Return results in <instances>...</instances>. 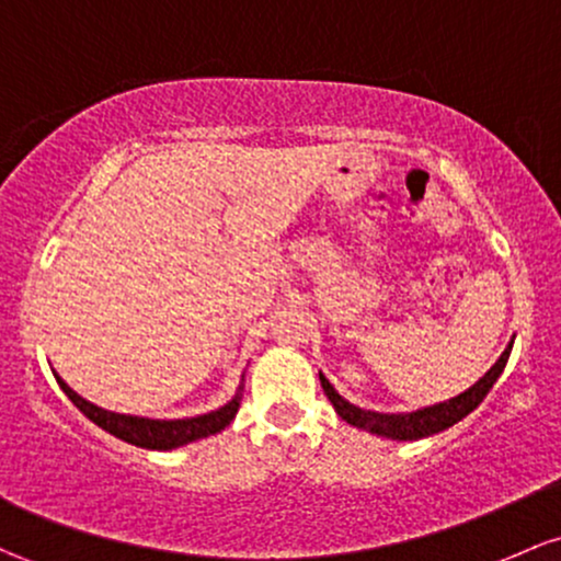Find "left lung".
<instances>
[{
	"mask_svg": "<svg viewBox=\"0 0 561 561\" xmlns=\"http://www.w3.org/2000/svg\"><path fill=\"white\" fill-rule=\"evenodd\" d=\"M516 337V335H514ZM514 337L508 341L506 351L497 356L495 365L490 367L471 389H466L458 397L447 399V402H436L428 404V408H417L410 412H375V410H365L359 404H351L348 399H343L341 393L335 391V386L324 378V373H319V380H322V389L328 393V399L335 408L337 415L343 421L351 423V426L370 431V434L386 436V439H397V442H415V439H426V436L439 434V431L455 426L458 421H463L469 412H473L482 404V399L488 397L495 380L501 378L503 367H506L508 356H511V346H514Z\"/></svg>",
	"mask_w": 561,
	"mask_h": 561,
	"instance_id": "8db88e82",
	"label": "left lung"
}]
</instances>
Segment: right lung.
<instances>
[{
	"mask_svg": "<svg viewBox=\"0 0 561 561\" xmlns=\"http://www.w3.org/2000/svg\"><path fill=\"white\" fill-rule=\"evenodd\" d=\"M55 380L64 389L66 397L82 410V415H88L95 426L108 431L116 439L127 442V445L144 447V450H175V447L191 445V442H199L205 436L218 434L237 417L239 404H242V391H244V373L239 380V389L224 408L205 412V415L194 417H172V421H159V417H140V415H127V412H114L106 408H98V404L88 402L84 397H79L77 391L53 370Z\"/></svg>",
	"mask_w": 561,
	"mask_h": 561,
	"instance_id": "add662e5",
	"label": "right lung"
}]
</instances>
